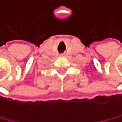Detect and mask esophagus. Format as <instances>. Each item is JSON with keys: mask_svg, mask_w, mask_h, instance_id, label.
Returning a JSON list of instances; mask_svg holds the SVG:
<instances>
[{"mask_svg": "<svg viewBox=\"0 0 122 122\" xmlns=\"http://www.w3.org/2000/svg\"><path fill=\"white\" fill-rule=\"evenodd\" d=\"M61 56H64V54H61Z\"/></svg>", "mask_w": 122, "mask_h": 122, "instance_id": "34e87169", "label": "esophagus"}]
</instances>
